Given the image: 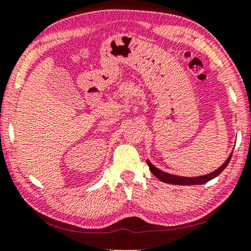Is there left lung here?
<instances>
[{
  "mask_svg": "<svg viewBox=\"0 0 251 251\" xmlns=\"http://www.w3.org/2000/svg\"><path fill=\"white\" fill-rule=\"evenodd\" d=\"M231 157H232V154L228 156V159L226 160V162L223 164L221 168H218L217 170L214 171V173L209 174V175H205V176H200V177H179V176H175V175H170V174H167V173H163V171H161L160 169H157L153 166L152 163L150 162L149 160H147V164H149L150 167V170L152 171V174L155 176L157 179H160L161 181H163V183H167V184H174V185H201V184H204L207 183V181L214 179L215 177H217L219 174L222 173L223 170L225 169L226 167H227V164L229 161H231Z\"/></svg>",
  "mask_w": 251,
  "mask_h": 251,
  "instance_id": "obj_1",
  "label": "left lung"
}]
</instances>
